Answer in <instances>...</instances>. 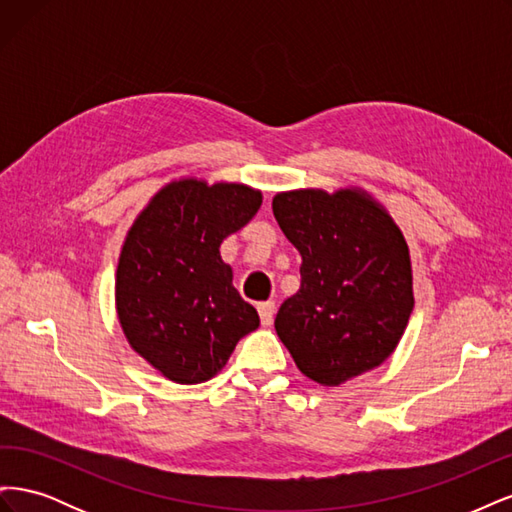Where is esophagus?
<instances>
[{
    "label": "esophagus",
    "mask_w": 512,
    "mask_h": 512,
    "mask_svg": "<svg viewBox=\"0 0 512 512\" xmlns=\"http://www.w3.org/2000/svg\"><path fill=\"white\" fill-rule=\"evenodd\" d=\"M258 314H260V322H262V327H271L273 316H275V301H265V303H258Z\"/></svg>",
    "instance_id": "esophagus-1"
}]
</instances>
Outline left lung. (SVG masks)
I'll return each mask as SVG.
<instances>
[{
  "label": "left lung",
  "mask_w": 512,
  "mask_h": 512,
  "mask_svg": "<svg viewBox=\"0 0 512 512\" xmlns=\"http://www.w3.org/2000/svg\"><path fill=\"white\" fill-rule=\"evenodd\" d=\"M273 215L297 247L301 288L275 316V331L307 378L339 386L384 363L414 307L408 245L365 192L294 190Z\"/></svg>",
  "instance_id": "8db88e82"
}]
</instances>
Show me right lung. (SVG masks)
Returning <instances> with one entry per match:
<instances>
[{
  "label": "right lung",
  "instance_id": "obj_1",
  "mask_svg": "<svg viewBox=\"0 0 512 512\" xmlns=\"http://www.w3.org/2000/svg\"><path fill=\"white\" fill-rule=\"evenodd\" d=\"M262 205L241 183H168L132 224L119 256L115 301L130 346L168 380L198 384L258 329L256 309L232 286L222 241Z\"/></svg>",
  "mask_w": 512,
  "mask_h": 512
}]
</instances>
